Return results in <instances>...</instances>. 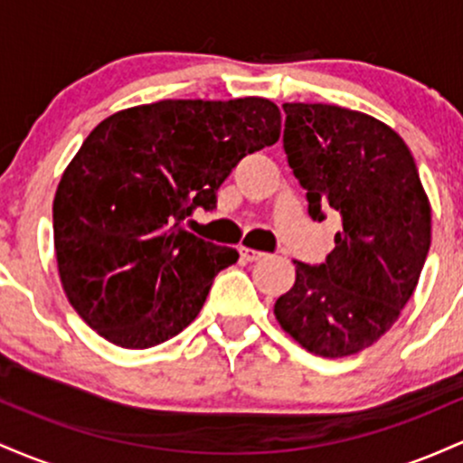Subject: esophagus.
Masks as SVG:
<instances>
[{"mask_svg": "<svg viewBox=\"0 0 463 463\" xmlns=\"http://www.w3.org/2000/svg\"><path fill=\"white\" fill-rule=\"evenodd\" d=\"M239 254H241L243 261H248V263L259 261V259L265 257V252H261V250H252V248H246V246L239 248Z\"/></svg>", "mask_w": 463, "mask_h": 463, "instance_id": "1", "label": "esophagus"}]
</instances>
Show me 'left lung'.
<instances>
[{"label": "left lung", "instance_id": "obj_1", "mask_svg": "<svg viewBox=\"0 0 463 463\" xmlns=\"http://www.w3.org/2000/svg\"><path fill=\"white\" fill-rule=\"evenodd\" d=\"M287 163L309 215L342 217L320 265L296 263L274 305L302 348L337 359L372 346L398 320L431 246V204L407 143L390 126L333 104H283Z\"/></svg>", "mask_w": 463, "mask_h": 463}]
</instances>
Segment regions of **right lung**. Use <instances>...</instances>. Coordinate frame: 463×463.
I'll return each instance as SVG.
<instances>
[{
  "label": "right lung",
  "mask_w": 463,
  "mask_h": 463,
  "mask_svg": "<svg viewBox=\"0 0 463 463\" xmlns=\"http://www.w3.org/2000/svg\"><path fill=\"white\" fill-rule=\"evenodd\" d=\"M279 137L280 110L265 98L163 99L95 126L54 198L58 274L78 316L137 350L187 328L239 252L183 220L213 211L232 167Z\"/></svg>",
  "instance_id": "right-lung-1"
}]
</instances>
